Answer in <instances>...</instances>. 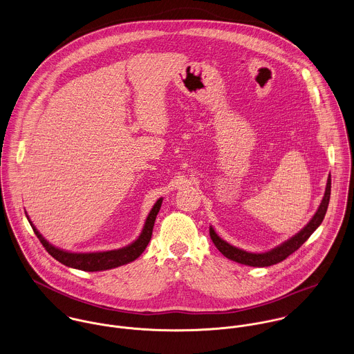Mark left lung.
<instances>
[{
  "label": "left lung",
  "mask_w": 354,
  "mask_h": 354,
  "mask_svg": "<svg viewBox=\"0 0 354 354\" xmlns=\"http://www.w3.org/2000/svg\"><path fill=\"white\" fill-rule=\"evenodd\" d=\"M330 194H331V175H328L327 179V186H326V192H324V197L317 208L316 213L313 214V217L310 218V221L294 236H291L290 239L284 241L282 245L274 248L270 252L266 253H250L242 249H238L232 245H230L228 242L223 241L216 231L213 230L212 225L209 227V235L211 239L214 243V246L218 249V252L225 256L227 259L239 263V264H245V266H250V267H270L274 264H278L283 261L284 259H287L290 254H292L297 249L301 248V245L313 234V231L322 224L327 208H328V203H330Z\"/></svg>",
  "instance_id": "8db88e82"
}]
</instances>
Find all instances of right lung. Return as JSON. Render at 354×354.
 <instances>
[{
  "mask_svg": "<svg viewBox=\"0 0 354 354\" xmlns=\"http://www.w3.org/2000/svg\"><path fill=\"white\" fill-rule=\"evenodd\" d=\"M161 203L162 198L157 200V203L154 204V207L151 208V211L147 214L145 225L142 228L141 235L129 246H124L122 249H116V250H108V252H94V253H71V252H66L63 249H59L53 245H50L41 234L39 231L34 227V224L30 221L28 216V221L35 232V235L38 236V239L41 241V243L44 245V248L46 249V252L55 257L59 263L71 267L75 270H80V271H87V272H97V271H105V270H112L124 264H129L131 261H134L136 259H138L143 253V250L146 249L150 238H151V231H153V225H154V220L156 216L161 208Z\"/></svg>",
  "mask_w": 354,
  "mask_h": 354,
  "instance_id": "obj_1",
  "label": "right lung"
}]
</instances>
